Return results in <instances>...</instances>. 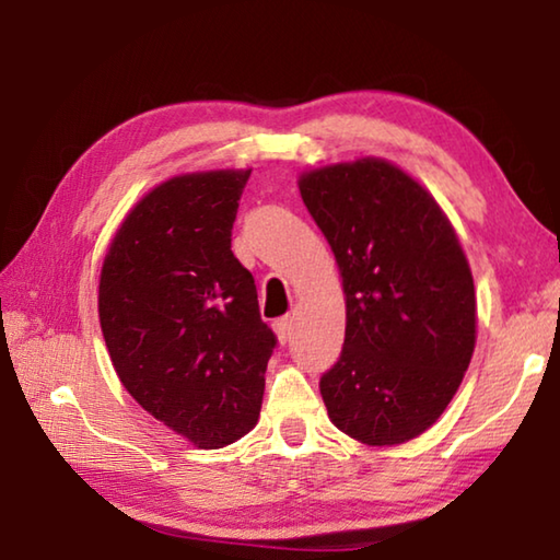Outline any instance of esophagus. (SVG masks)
Here are the masks:
<instances>
[{
    "label": "esophagus",
    "mask_w": 560,
    "mask_h": 560,
    "mask_svg": "<svg viewBox=\"0 0 560 560\" xmlns=\"http://www.w3.org/2000/svg\"><path fill=\"white\" fill-rule=\"evenodd\" d=\"M273 334H277V338H279V343L283 346V343H289L291 340V334H293V316H283V318H279L277 324H273Z\"/></svg>",
    "instance_id": "1"
}]
</instances>
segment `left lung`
<instances>
[{
	"label": "left lung",
	"mask_w": 560,
	"mask_h": 560,
	"mask_svg": "<svg viewBox=\"0 0 560 560\" xmlns=\"http://www.w3.org/2000/svg\"><path fill=\"white\" fill-rule=\"evenodd\" d=\"M334 252L346 340L320 377L330 422L368 447L430 430L459 390L477 343V293L450 217L424 185L385 158L299 175Z\"/></svg>",
	"instance_id": "1"
}]
</instances>
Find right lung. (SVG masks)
Segmentation results:
<instances>
[{
	"instance_id": "add662e5",
	"label": "right lung",
	"mask_w": 560,
	"mask_h": 560,
	"mask_svg": "<svg viewBox=\"0 0 560 560\" xmlns=\"http://www.w3.org/2000/svg\"><path fill=\"white\" fill-rule=\"evenodd\" d=\"M249 173L202 170L148 189L101 267L98 318L122 387L200 450L254 430L277 346L257 283L232 254Z\"/></svg>"
}]
</instances>
